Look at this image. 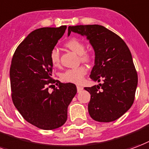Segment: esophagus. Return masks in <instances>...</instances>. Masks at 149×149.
<instances>
[{"mask_svg": "<svg viewBox=\"0 0 149 149\" xmlns=\"http://www.w3.org/2000/svg\"><path fill=\"white\" fill-rule=\"evenodd\" d=\"M77 88L78 92H80V91L83 90V87H81V86H77Z\"/></svg>", "mask_w": 149, "mask_h": 149, "instance_id": "obj_1", "label": "esophagus"}]
</instances>
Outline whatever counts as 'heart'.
Masks as SVG:
<instances>
[{
	"label": "heart",
	"mask_w": 149,
	"mask_h": 149,
	"mask_svg": "<svg viewBox=\"0 0 149 149\" xmlns=\"http://www.w3.org/2000/svg\"><path fill=\"white\" fill-rule=\"evenodd\" d=\"M65 47L79 55L82 62H89L91 60V54L85 50V46L83 42L77 38H70L65 42ZM49 60L54 66L60 65V54L58 49L54 48L49 53ZM88 72V68L84 65L78 66L77 68L69 69L63 72L61 75V80L65 82L72 84H80Z\"/></svg>",
	"instance_id": "obj_1"
}]
</instances>
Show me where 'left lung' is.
Returning a JSON list of instances; mask_svg holds the SVG:
<instances>
[{
    "label": "left lung",
    "mask_w": 149,
    "mask_h": 149,
    "mask_svg": "<svg viewBox=\"0 0 149 149\" xmlns=\"http://www.w3.org/2000/svg\"><path fill=\"white\" fill-rule=\"evenodd\" d=\"M71 31L86 35L95 54L90 77L103 84L84 88L91 94L88 112L100 122L115 121L133 105L137 72L130 50L121 37L101 25L69 26Z\"/></svg>",
    "instance_id": "left-lung-1"
}]
</instances>
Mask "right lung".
<instances>
[{
  "label": "right lung",
  "mask_w": 149,
  "mask_h": 149,
  "mask_svg": "<svg viewBox=\"0 0 149 149\" xmlns=\"http://www.w3.org/2000/svg\"><path fill=\"white\" fill-rule=\"evenodd\" d=\"M67 27H42L30 33L16 48L10 66L11 95L14 105L27 122L51 130L67 120L68 106L77 94L74 84L52 78L49 53ZM57 87L50 93L49 88Z\"/></svg>",
  "instance_id": "right-lung-1"
}]
</instances>
